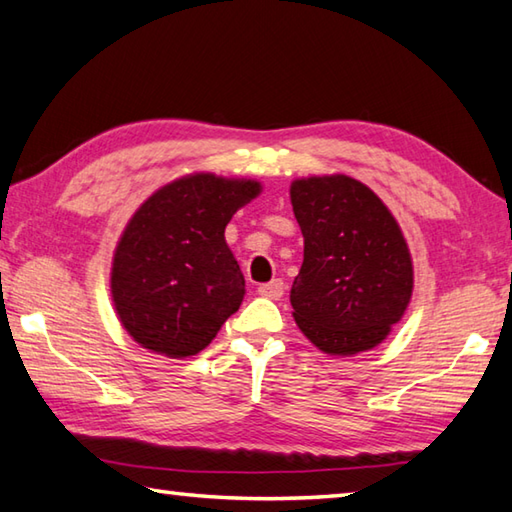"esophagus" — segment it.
Segmentation results:
<instances>
[{
    "instance_id": "obj_1",
    "label": "esophagus",
    "mask_w": 512,
    "mask_h": 512,
    "mask_svg": "<svg viewBox=\"0 0 512 512\" xmlns=\"http://www.w3.org/2000/svg\"><path fill=\"white\" fill-rule=\"evenodd\" d=\"M257 293L262 297H268V300H280V297L284 295V282L282 280H273L268 284H259Z\"/></svg>"
}]
</instances>
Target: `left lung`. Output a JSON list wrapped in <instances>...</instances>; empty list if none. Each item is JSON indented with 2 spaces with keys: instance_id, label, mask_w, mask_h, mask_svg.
<instances>
[{
  "instance_id": "8db88e82",
  "label": "left lung",
  "mask_w": 512,
  "mask_h": 512,
  "mask_svg": "<svg viewBox=\"0 0 512 512\" xmlns=\"http://www.w3.org/2000/svg\"><path fill=\"white\" fill-rule=\"evenodd\" d=\"M304 262L291 288L297 327L329 356L383 342L414 291L412 255L392 212L347 174L291 183Z\"/></svg>"
}]
</instances>
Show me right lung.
<instances>
[{
	"label": "right lung",
	"mask_w": 512,
	"mask_h": 512,
	"mask_svg": "<svg viewBox=\"0 0 512 512\" xmlns=\"http://www.w3.org/2000/svg\"><path fill=\"white\" fill-rule=\"evenodd\" d=\"M262 192L255 179L185 174L147 197L111 259V302L143 349L190 358L206 349L246 295L226 244L232 215Z\"/></svg>",
	"instance_id": "add662e5"
}]
</instances>
